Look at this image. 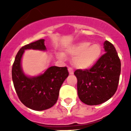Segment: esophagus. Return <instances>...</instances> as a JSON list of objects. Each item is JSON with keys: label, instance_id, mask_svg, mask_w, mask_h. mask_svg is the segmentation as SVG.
Returning a JSON list of instances; mask_svg holds the SVG:
<instances>
[{"label": "esophagus", "instance_id": "obj_1", "mask_svg": "<svg viewBox=\"0 0 131 131\" xmlns=\"http://www.w3.org/2000/svg\"><path fill=\"white\" fill-rule=\"evenodd\" d=\"M68 71H69V74H71V75L73 74V69L71 67L68 68Z\"/></svg>", "mask_w": 131, "mask_h": 131}]
</instances>
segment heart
Returning a JSON list of instances; mask_svg holds the SVG:
<instances>
[{
    "label": "heart",
    "mask_w": 131,
    "mask_h": 131,
    "mask_svg": "<svg viewBox=\"0 0 131 131\" xmlns=\"http://www.w3.org/2000/svg\"><path fill=\"white\" fill-rule=\"evenodd\" d=\"M88 41L80 42L68 49L67 52L72 56H75L73 63L80 69H86L95 63L99 58L101 48L99 44H92ZM62 58L63 56L60 54Z\"/></svg>",
    "instance_id": "obj_1"
}]
</instances>
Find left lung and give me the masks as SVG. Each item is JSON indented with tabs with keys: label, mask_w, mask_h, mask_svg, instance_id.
Returning <instances> with one entry per match:
<instances>
[{
	"label": "left lung",
	"mask_w": 131,
	"mask_h": 131,
	"mask_svg": "<svg viewBox=\"0 0 131 131\" xmlns=\"http://www.w3.org/2000/svg\"><path fill=\"white\" fill-rule=\"evenodd\" d=\"M105 53L88 69L74 72L78 79V94L81 101L88 105H96L107 101L118 88L121 62L114 45L104 43Z\"/></svg>",
	"instance_id": "left-lung-1"
}]
</instances>
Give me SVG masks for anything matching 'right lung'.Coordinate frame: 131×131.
<instances>
[{"label": "right lung", "mask_w": 131, "mask_h": 131, "mask_svg": "<svg viewBox=\"0 0 131 131\" xmlns=\"http://www.w3.org/2000/svg\"><path fill=\"white\" fill-rule=\"evenodd\" d=\"M45 50L44 39H39L21 47L15 56L12 67V80L20 101L36 111L47 110L55 105L60 88L69 75L67 68L50 67L43 74L29 78L21 67V59L25 49Z\"/></svg>", "instance_id": "obj_1"}]
</instances>
